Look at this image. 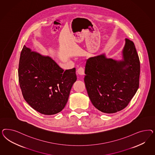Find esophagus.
Masks as SVG:
<instances>
[{"label": "esophagus", "instance_id": "34e87169", "mask_svg": "<svg viewBox=\"0 0 155 155\" xmlns=\"http://www.w3.org/2000/svg\"><path fill=\"white\" fill-rule=\"evenodd\" d=\"M84 68L82 66H81L80 68H78L77 69V73L78 74L80 75H84Z\"/></svg>", "mask_w": 155, "mask_h": 155}]
</instances>
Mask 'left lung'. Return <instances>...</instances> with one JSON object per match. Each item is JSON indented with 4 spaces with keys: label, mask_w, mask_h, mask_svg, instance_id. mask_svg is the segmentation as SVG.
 <instances>
[{
    "label": "left lung",
    "mask_w": 155,
    "mask_h": 155,
    "mask_svg": "<svg viewBox=\"0 0 155 155\" xmlns=\"http://www.w3.org/2000/svg\"><path fill=\"white\" fill-rule=\"evenodd\" d=\"M122 61L104 54L89 58L84 81L90 99L101 112L117 113L125 108L139 86L140 61L134 42L126 38Z\"/></svg>",
    "instance_id": "8db88e82"
}]
</instances>
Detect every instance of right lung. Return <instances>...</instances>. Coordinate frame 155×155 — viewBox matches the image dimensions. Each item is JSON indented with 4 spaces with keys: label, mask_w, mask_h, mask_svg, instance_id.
I'll list each match as a JSON object with an SVG mask.
<instances>
[{
    "label": "right lung",
    "mask_w": 155,
    "mask_h": 155,
    "mask_svg": "<svg viewBox=\"0 0 155 155\" xmlns=\"http://www.w3.org/2000/svg\"><path fill=\"white\" fill-rule=\"evenodd\" d=\"M18 75L25 101L48 115L64 109L77 80L75 68L64 71L51 57L32 52L25 45L20 54Z\"/></svg>",
    "instance_id": "right-lung-1"
}]
</instances>
